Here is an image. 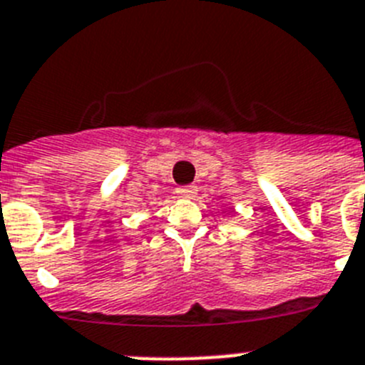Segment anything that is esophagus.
<instances>
[{
  "label": "esophagus",
  "instance_id": "esophagus-1",
  "mask_svg": "<svg viewBox=\"0 0 365 365\" xmlns=\"http://www.w3.org/2000/svg\"><path fill=\"white\" fill-rule=\"evenodd\" d=\"M176 192H178L180 198L192 200V198H196L198 187H196V185H183V187H178V189H176Z\"/></svg>",
  "mask_w": 365,
  "mask_h": 365
}]
</instances>
